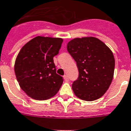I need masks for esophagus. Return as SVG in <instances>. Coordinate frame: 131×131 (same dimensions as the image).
Here are the masks:
<instances>
[{"label": "esophagus", "instance_id": "obj_1", "mask_svg": "<svg viewBox=\"0 0 131 131\" xmlns=\"http://www.w3.org/2000/svg\"><path fill=\"white\" fill-rule=\"evenodd\" d=\"M63 79H64L65 81L68 82L69 79H68V76H67V75H64V76H63Z\"/></svg>", "mask_w": 131, "mask_h": 131}]
</instances>
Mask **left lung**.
I'll return each mask as SVG.
<instances>
[{"mask_svg":"<svg viewBox=\"0 0 131 131\" xmlns=\"http://www.w3.org/2000/svg\"><path fill=\"white\" fill-rule=\"evenodd\" d=\"M67 50L77 62L79 72L72 86L75 95L86 101L102 97L114 74L115 59L111 49L96 37H84L70 40Z\"/></svg>","mask_w":131,"mask_h":131,"instance_id":"obj_1","label":"left lung"}]
</instances>
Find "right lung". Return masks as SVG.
<instances>
[{
    "label": "right lung",
    "mask_w": 131,
    "mask_h": 131,
    "mask_svg": "<svg viewBox=\"0 0 131 131\" xmlns=\"http://www.w3.org/2000/svg\"><path fill=\"white\" fill-rule=\"evenodd\" d=\"M62 42L59 37L37 36L20 50L14 71L20 87L29 97L48 100L59 92L63 79L56 73L53 57Z\"/></svg>",
    "instance_id": "obj_1"
}]
</instances>
